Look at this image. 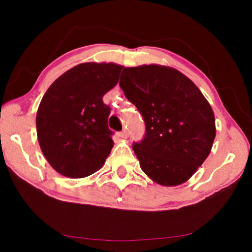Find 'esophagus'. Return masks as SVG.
<instances>
[{"mask_svg":"<svg viewBox=\"0 0 252 252\" xmlns=\"http://www.w3.org/2000/svg\"><path fill=\"white\" fill-rule=\"evenodd\" d=\"M119 135H120L121 138H127V131L123 130V131L120 132V133H119Z\"/></svg>","mask_w":252,"mask_h":252,"instance_id":"obj_1","label":"esophagus"}]
</instances>
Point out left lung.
<instances>
[{
	"label": "left lung",
	"instance_id": "1",
	"mask_svg": "<svg viewBox=\"0 0 252 252\" xmlns=\"http://www.w3.org/2000/svg\"><path fill=\"white\" fill-rule=\"evenodd\" d=\"M119 84L146 122V136L133 144L142 171L163 187L189 180L216 138L215 113L199 88L159 64L125 67Z\"/></svg>",
	"mask_w": 252,
	"mask_h": 252
}]
</instances>
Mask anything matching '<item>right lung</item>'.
Returning <instances> with one entry per match:
<instances>
[{
	"label": "right lung",
	"mask_w": 252,
	"mask_h": 252,
	"mask_svg": "<svg viewBox=\"0 0 252 252\" xmlns=\"http://www.w3.org/2000/svg\"><path fill=\"white\" fill-rule=\"evenodd\" d=\"M123 66L84 62L54 81L36 112L37 140L55 171L85 178L103 167L113 141L110 108L102 97L116 87Z\"/></svg>",
	"instance_id": "right-lung-1"
}]
</instances>
